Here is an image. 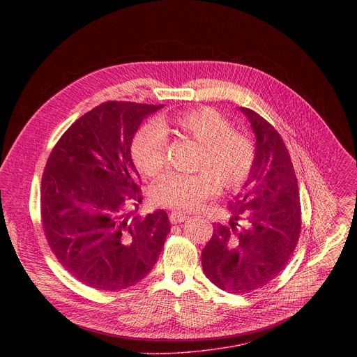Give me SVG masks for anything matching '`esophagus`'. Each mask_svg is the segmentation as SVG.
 Here are the masks:
<instances>
[{"instance_id": "esophagus-1", "label": "esophagus", "mask_w": 357, "mask_h": 357, "mask_svg": "<svg viewBox=\"0 0 357 357\" xmlns=\"http://www.w3.org/2000/svg\"><path fill=\"white\" fill-rule=\"evenodd\" d=\"M186 219H188V216H185V213H182V212H172V213H169V222L174 223V225L182 223Z\"/></svg>"}]
</instances>
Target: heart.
Masks as SVG:
<instances>
[{
	"instance_id": "obj_1",
	"label": "heart",
	"mask_w": 357,
	"mask_h": 357,
	"mask_svg": "<svg viewBox=\"0 0 357 357\" xmlns=\"http://www.w3.org/2000/svg\"><path fill=\"white\" fill-rule=\"evenodd\" d=\"M176 137L200 145L196 169L200 174L165 176L154 189V200L175 211H192L219 186L236 192L248 181L257 158L254 139L233 128L231 121L212 107L179 112L162 121ZM169 138L157 123L144 124L134 135L131 155L141 174L155 178L167 167Z\"/></svg>"
}]
</instances>
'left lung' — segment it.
Returning a JSON list of instances; mask_svg holds the SVG:
<instances>
[{
	"instance_id": "1",
	"label": "left lung",
	"mask_w": 357,
	"mask_h": 357,
	"mask_svg": "<svg viewBox=\"0 0 357 357\" xmlns=\"http://www.w3.org/2000/svg\"><path fill=\"white\" fill-rule=\"evenodd\" d=\"M240 110L257 137L256 164L244 192L229 203L230 225H215L202 250L206 278L231 294L273 281L291 259L302 225L298 181L281 135L257 112Z\"/></svg>"
}]
</instances>
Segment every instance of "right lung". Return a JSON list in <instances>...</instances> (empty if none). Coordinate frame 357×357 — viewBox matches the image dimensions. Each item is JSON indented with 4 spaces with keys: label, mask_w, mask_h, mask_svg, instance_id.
Here are the masks:
<instances>
[{
    "label": "right lung",
    "mask_w": 357,
    "mask_h": 357,
    "mask_svg": "<svg viewBox=\"0 0 357 357\" xmlns=\"http://www.w3.org/2000/svg\"><path fill=\"white\" fill-rule=\"evenodd\" d=\"M161 107L105 101L63 132L46 161L40 216L47 245L90 288L117 292L139 282L171 231L165 211L127 215L142 202L130 146L142 120Z\"/></svg>",
    "instance_id": "1"
}]
</instances>
